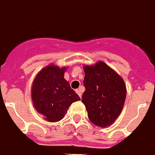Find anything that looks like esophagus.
I'll return each mask as SVG.
<instances>
[{
  "mask_svg": "<svg viewBox=\"0 0 155 155\" xmlns=\"http://www.w3.org/2000/svg\"><path fill=\"white\" fill-rule=\"evenodd\" d=\"M76 92H77V94L80 97H82V90H81V88L76 89Z\"/></svg>",
  "mask_w": 155,
  "mask_h": 155,
  "instance_id": "34e87169",
  "label": "esophagus"
}]
</instances>
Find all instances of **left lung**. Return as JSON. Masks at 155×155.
<instances>
[{
    "label": "left lung",
    "instance_id": "8db88e82",
    "mask_svg": "<svg viewBox=\"0 0 155 155\" xmlns=\"http://www.w3.org/2000/svg\"><path fill=\"white\" fill-rule=\"evenodd\" d=\"M82 101L89 120L94 125L107 127L116 120L125 103L126 87L123 79L103 62L84 66Z\"/></svg>",
    "mask_w": 155,
    "mask_h": 155
}]
</instances>
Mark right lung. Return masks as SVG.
Here are the masks:
<instances>
[{"label": "right lung", "instance_id": "1", "mask_svg": "<svg viewBox=\"0 0 155 155\" xmlns=\"http://www.w3.org/2000/svg\"><path fill=\"white\" fill-rule=\"evenodd\" d=\"M65 69L48 65L39 72L33 82V104L48 121L56 122L63 119L70 105L80 100L64 79Z\"/></svg>", "mask_w": 155, "mask_h": 155}]
</instances>
